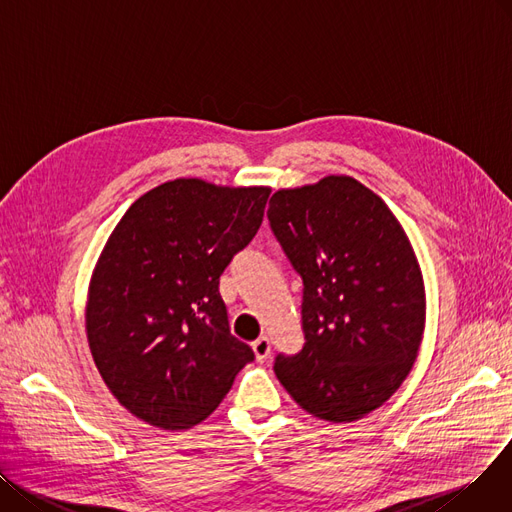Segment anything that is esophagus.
I'll list each match as a JSON object with an SVG mask.
<instances>
[{"instance_id":"34e87169","label":"esophagus","mask_w":512,"mask_h":512,"mask_svg":"<svg viewBox=\"0 0 512 512\" xmlns=\"http://www.w3.org/2000/svg\"><path fill=\"white\" fill-rule=\"evenodd\" d=\"M252 349L256 353V359L258 362H264V359L270 355V339L268 337H260L252 343Z\"/></svg>"}]
</instances>
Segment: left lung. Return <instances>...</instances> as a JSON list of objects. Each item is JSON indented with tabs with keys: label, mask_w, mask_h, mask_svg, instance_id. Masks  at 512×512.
Wrapping results in <instances>:
<instances>
[{
	"label": "left lung",
	"mask_w": 512,
	"mask_h": 512,
	"mask_svg": "<svg viewBox=\"0 0 512 512\" xmlns=\"http://www.w3.org/2000/svg\"><path fill=\"white\" fill-rule=\"evenodd\" d=\"M268 221L304 281V347L279 353L293 401L333 424L362 419L413 368L426 324L424 279L409 239L380 196L349 175L279 190Z\"/></svg>",
	"instance_id": "left-lung-1"
}]
</instances>
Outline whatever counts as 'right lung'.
Wrapping results in <instances>:
<instances>
[{
    "instance_id": "add662e5",
    "label": "right lung",
    "mask_w": 512,
    "mask_h": 512,
    "mask_svg": "<svg viewBox=\"0 0 512 512\" xmlns=\"http://www.w3.org/2000/svg\"><path fill=\"white\" fill-rule=\"evenodd\" d=\"M268 194L179 177L140 196L109 235L86 337L107 388L142 422L200 424L254 362L231 335L219 279L260 229Z\"/></svg>"
}]
</instances>
